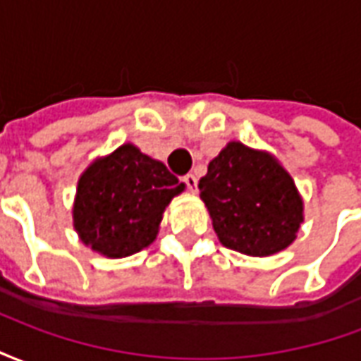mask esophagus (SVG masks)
<instances>
[{"instance_id": "1", "label": "esophagus", "mask_w": 361, "mask_h": 361, "mask_svg": "<svg viewBox=\"0 0 361 361\" xmlns=\"http://www.w3.org/2000/svg\"><path fill=\"white\" fill-rule=\"evenodd\" d=\"M183 183L188 185V189L191 193H195L197 191V178L193 173H188V176H183Z\"/></svg>"}]
</instances>
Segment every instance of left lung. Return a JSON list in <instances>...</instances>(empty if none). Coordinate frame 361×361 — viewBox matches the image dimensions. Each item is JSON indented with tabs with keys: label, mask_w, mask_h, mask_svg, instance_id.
<instances>
[{
	"label": "left lung",
	"mask_w": 361,
	"mask_h": 361,
	"mask_svg": "<svg viewBox=\"0 0 361 361\" xmlns=\"http://www.w3.org/2000/svg\"><path fill=\"white\" fill-rule=\"evenodd\" d=\"M222 245L267 257L294 242L303 203L290 173L267 152L230 142L199 180Z\"/></svg>",
	"instance_id": "obj_1"
}]
</instances>
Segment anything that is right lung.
I'll return each instance as SVG.
<instances>
[{
  "mask_svg": "<svg viewBox=\"0 0 361 361\" xmlns=\"http://www.w3.org/2000/svg\"><path fill=\"white\" fill-rule=\"evenodd\" d=\"M183 183L133 145L85 170L73 207L82 243L106 257H127L154 242L162 212Z\"/></svg>",
  "mask_w": 361,
  "mask_h": 361,
  "instance_id": "right-lung-1",
  "label": "right lung"
}]
</instances>
